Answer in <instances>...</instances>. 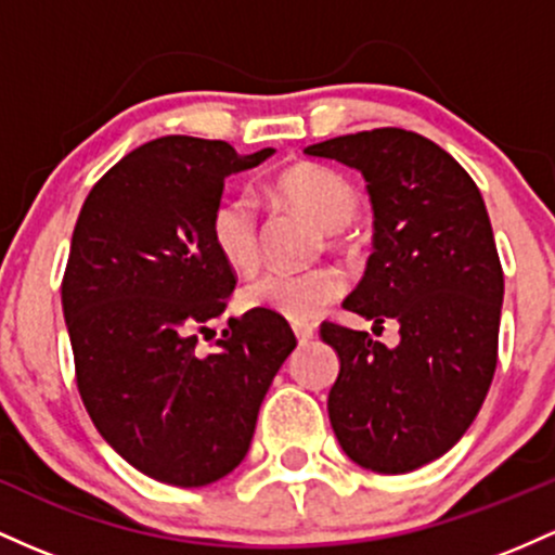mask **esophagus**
<instances>
[{"label":"esophagus","mask_w":555,"mask_h":555,"mask_svg":"<svg viewBox=\"0 0 555 555\" xmlns=\"http://www.w3.org/2000/svg\"><path fill=\"white\" fill-rule=\"evenodd\" d=\"M294 333H296V338H298V344H309L311 338H314L317 335V327L314 325H294Z\"/></svg>","instance_id":"esophagus-1"}]
</instances>
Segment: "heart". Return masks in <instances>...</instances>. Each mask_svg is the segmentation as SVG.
Returning a JSON list of instances; mask_svg holds the SVG:
<instances>
[{
	"instance_id": "1",
	"label": "heart",
	"mask_w": 555,
	"mask_h": 555,
	"mask_svg": "<svg viewBox=\"0 0 555 555\" xmlns=\"http://www.w3.org/2000/svg\"><path fill=\"white\" fill-rule=\"evenodd\" d=\"M278 196L304 211L322 230H344L359 215V194L338 172L320 165H294L275 180ZM209 238L230 270L251 272L259 264V220L254 198L246 194L225 196L209 217ZM346 291L338 267H314L304 272L272 270L241 291L246 309L272 311L283 320L311 322L327 304Z\"/></svg>"
}]
</instances>
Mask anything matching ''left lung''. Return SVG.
Here are the masks:
<instances>
[{
  "label": "left lung",
  "mask_w": 555,
  "mask_h": 555,
  "mask_svg": "<svg viewBox=\"0 0 555 555\" xmlns=\"http://www.w3.org/2000/svg\"><path fill=\"white\" fill-rule=\"evenodd\" d=\"M304 152L364 176L375 251L344 307L401 325L388 348L322 322L340 357L330 425L351 462L403 475L462 440L493 383L503 270L488 209L469 172L412 130H361Z\"/></svg>",
  "instance_id": "8db88e82"
}]
</instances>
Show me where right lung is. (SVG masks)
I'll use <instances>...</instances> for the list:
<instances>
[{"mask_svg":"<svg viewBox=\"0 0 555 555\" xmlns=\"http://www.w3.org/2000/svg\"><path fill=\"white\" fill-rule=\"evenodd\" d=\"M238 157L225 141L165 135L109 167L86 196L62 278L78 393L102 438L159 482L202 488L244 462L272 377L296 335L272 311L198 335L235 288L209 238Z\"/></svg>","mask_w":555,"mask_h":555,"instance_id":"obj_1","label":"right lung"}]
</instances>
